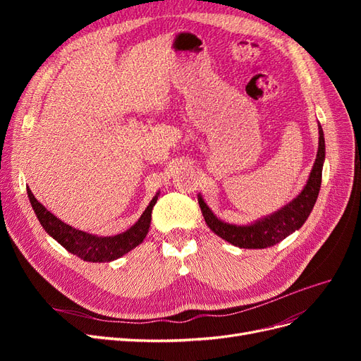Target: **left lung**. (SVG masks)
<instances>
[{
  "label": "left lung",
  "instance_id": "8db88e82",
  "mask_svg": "<svg viewBox=\"0 0 361 361\" xmlns=\"http://www.w3.org/2000/svg\"><path fill=\"white\" fill-rule=\"evenodd\" d=\"M325 159V140L322 128L319 125V146L318 155L314 159V166L310 171V176L304 190L297 199H293L289 204L276 214H272L264 220L256 221L250 226H235L228 224L212 214L209 207L206 206L203 199L199 195V204L202 214L204 216L206 224L211 227V231L216 233L224 241L231 243L241 248H267L276 245L281 239H285L292 232L298 228L307 220L310 215L314 202L318 199L321 180H322V166Z\"/></svg>",
  "mask_w": 361,
  "mask_h": 361
}]
</instances>
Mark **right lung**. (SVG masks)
Returning a JSON list of instances; mask_svg holds the SVG:
<instances>
[{"instance_id": "obj_1", "label": "right lung", "mask_w": 361, "mask_h": 361, "mask_svg": "<svg viewBox=\"0 0 361 361\" xmlns=\"http://www.w3.org/2000/svg\"><path fill=\"white\" fill-rule=\"evenodd\" d=\"M30 203L35 209L37 220L40 221L42 227L45 228L47 233H49L59 244H61L72 255H76L82 260L87 262H111L120 256L126 255L128 251L137 247L138 244L143 243L146 238L150 220H152V209L158 200V194L150 200L149 206L143 215L140 216V220L128 228L126 232L118 233L116 236H94L92 233H85L82 231H78L51 214L45 206L37 202V199L32 195L30 188L27 187Z\"/></svg>"}]
</instances>
